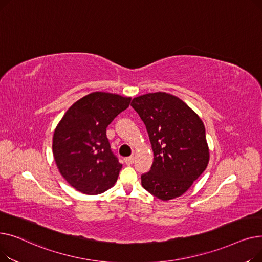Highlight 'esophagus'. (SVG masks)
Returning <instances> with one entry per match:
<instances>
[{"instance_id":"34e87169","label":"esophagus","mask_w":262,"mask_h":262,"mask_svg":"<svg viewBox=\"0 0 262 262\" xmlns=\"http://www.w3.org/2000/svg\"><path fill=\"white\" fill-rule=\"evenodd\" d=\"M134 160H135V157H134V156L127 157V158H125V163L127 164V166H130V164L134 163Z\"/></svg>"}]
</instances>
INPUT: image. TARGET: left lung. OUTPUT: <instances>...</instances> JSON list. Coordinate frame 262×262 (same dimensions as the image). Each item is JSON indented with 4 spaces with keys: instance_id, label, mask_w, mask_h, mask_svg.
<instances>
[{
    "instance_id": "8db88e82",
    "label": "left lung",
    "mask_w": 262,
    "mask_h": 262,
    "mask_svg": "<svg viewBox=\"0 0 262 262\" xmlns=\"http://www.w3.org/2000/svg\"><path fill=\"white\" fill-rule=\"evenodd\" d=\"M130 106L145 124L154 154L150 171L141 176L142 187L161 201L182 196L209 162L202 119L167 92L137 96Z\"/></svg>"
}]
</instances>
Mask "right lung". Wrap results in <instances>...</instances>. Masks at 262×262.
<instances>
[{
	"mask_svg": "<svg viewBox=\"0 0 262 262\" xmlns=\"http://www.w3.org/2000/svg\"><path fill=\"white\" fill-rule=\"evenodd\" d=\"M132 98L95 91L76 101L55 128L53 156L71 187L84 194L103 193L115 186L122 164L110 149L106 127Z\"/></svg>",
	"mask_w": 262,
	"mask_h": 262,
	"instance_id": "add662e5",
	"label": "right lung"
}]
</instances>
